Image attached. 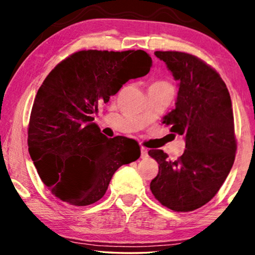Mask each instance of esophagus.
I'll list each match as a JSON object with an SVG mask.
<instances>
[{
	"label": "esophagus",
	"instance_id": "obj_1",
	"mask_svg": "<svg viewBox=\"0 0 255 255\" xmlns=\"http://www.w3.org/2000/svg\"><path fill=\"white\" fill-rule=\"evenodd\" d=\"M147 156H148V150H147V148L141 147V154H140V157H141V158H146Z\"/></svg>",
	"mask_w": 255,
	"mask_h": 255
}]
</instances>
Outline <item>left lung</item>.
<instances>
[{
    "mask_svg": "<svg viewBox=\"0 0 255 255\" xmlns=\"http://www.w3.org/2000/svg\"><path fill=\"white\" fill-rule=\"evenodd\" d=\"M179 81L175 108L163 117L171 132L183 135L185 149L171 161L162 149L148 152L158 163L150 190L178 213L200 208L215 197L234 164L237 143L230 92L221 75L197 56L155 51Z\"/></svg>",
    "mask_w": 255,
    "mask_h": 255,
    "instance_id": "left-lung-1",
    "label": "left lung"
}]
</instances>
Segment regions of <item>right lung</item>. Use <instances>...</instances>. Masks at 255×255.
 Instances as JSON below:
<instances>
[{
  "label": "right lung",
  "instance_id": "1",
  "mask_svg": "<svg viewBox=\"0 0 255 255\" xmlns=\"http://www.w3.org/2000/svg\"><path fill=\"white\" fill-rule=\"evenodd\" d=\"M150 66L144 50H80L42 82L30 115L28 146L41 181L59 200L94 204L115 172L140 156L139 145L130 138L103 135L92 114Z\"/></svg>",
  "mask_w": 255,
  "mask_h": 255
}]
</instances>
